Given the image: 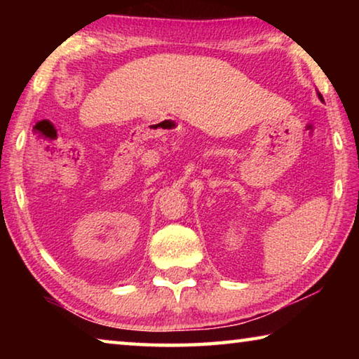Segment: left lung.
<instances>
[{"label":"left lung","instance_id":"left-lung-1","mask_svg":"<svg viewBox=\"0 0 359 359\" xmlns=\"http://www.w3.org/2000/svg\"><path fill=\"white\" fill-rule=\"evenodd\" d=\"M318 98H320V100H321V101H323V96H321V95H320V93H318Z\"/></svg>","mask_w":359,"mask_h":359}]
</instances>
